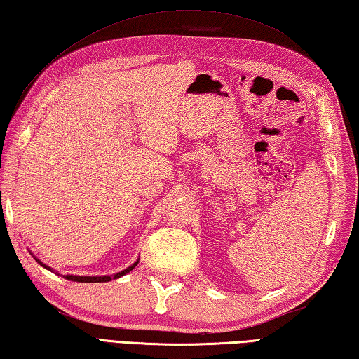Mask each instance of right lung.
<instances>
[{"instance_id": "1", "label": "right lung", "mask_w": 359, "mask_h": 359, "mask_svg": "<svg viewBox=\"0 0 359 359\" xmlns=\"http://www.w3.org/2000/svg\"><path fill=\"white\" fill-rule=\"evenodd\" d=\"M39 264H41L43 269H47V270H50V271H53V273H56L57 276H60V273L57 271H55L53 269H51V266H48V265H45L43 262H41V260H39L37 257H34ZM138 262L140 260H136L135 264H132L130 266H127L126 270H122V271H119V273H116V275H105V276H78V275H62V278H66V279H69V281H75V283H108V281H111V279H117V278H121V276H123V275H127L128 271H132L136 265H138Z\"/></svg>"}]
</instances>
